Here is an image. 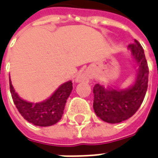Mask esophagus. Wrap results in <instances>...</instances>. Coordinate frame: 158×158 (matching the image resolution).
Returning <instances> with one entry per match:
<instances>
[{"label": "esophagus", "instance_id": "34e87169", "mask_svg": "<svg viewBox=\"0 0 158 158\" xmlns=\"http://www.w3.org/2000/svg\"><path fill=\"white\" fill-rule=\"evenodd\" d=\"M90 79V74L88 73L87 71H85L84 73H82L76 78L77 83H83V82H88Z\"/></svg>", "mask_w": 158, "mask_h": 158}]
</instances>
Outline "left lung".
Listing matches in <instances>:
<instances>
[{
	"label": "left lung",
	"mask_w": 158,
	"mask_h": 158,
	"mask_svg": "<svg viewBox=\"0 0 158 158\" xmlns=\"http://www.w3.org/2000/svg\"><path fill=\"white\" fill-rule=\"evenodd\" d=\"M128 48L138 65L135 83L125 90L104 89L98 84L93 89L95 114L106 123H118L131 118L140 108L148 89L149 69L143 47L135 40Z\"/></svg>",
	"instance_id": "1"
}]
</instances>
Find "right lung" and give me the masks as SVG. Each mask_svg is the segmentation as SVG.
I'll return each mask as SVG.
<instances>
[{"label":"right lung","mask_w":158,"mask_h":158,"mask_svg":"<svg viewBox=\"0 0 158 158\" xmlns=\"http://www.w3.org/2000/svg\"><path fill=\"white\" fill-rule=\"evenodd\" d=\"M12 99L24 118L35 126L47 127L55 124L61 118L67 98L73 89V84L68 81L62 84L53 95L41 103H32L23 100L15 92L10 79Z\"/></svg>","instance_id":"right-lung-1"}]
</instances>
